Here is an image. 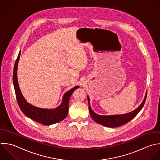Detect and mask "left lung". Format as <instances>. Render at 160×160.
<instances>
[{"label":"left lung","mask_w":160,"mask_h":160,"mask_svg":"<svg viewBox=\"0 0 160 160\" xmlns=\"http://www.w3.org/2000/svg\"><path fill=\"white\" fill-rule=\"evenodd\" d=\"M147 96V92L145 96V98L141 105L135 110L126 114L123 115H100L95 113L92 109L91 108L90 104V98L88 96V109L90 112V114L92 118L98 123L104 125L107 127L110 128H115L120 127L125 123L131 121L136 115L139 113V112L142 109L143 107Z\"/></svg>","instance_id":"left-lung-1"}]
</instances>
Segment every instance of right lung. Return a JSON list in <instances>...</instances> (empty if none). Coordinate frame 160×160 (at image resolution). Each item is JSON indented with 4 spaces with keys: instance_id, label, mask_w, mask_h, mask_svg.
I'll list each match as a JSON object with an SVG mask.
<instances>
[{
    "instance_id": "obj_1",
    "label": "right lung",
    "mask_w": 160,
    "mask_h": 160,
    "mask_svg": "<svg viewBox=\"0 0 160 160\" xmlns=\"http://www.w3.org/2000/svg\"><path fill=\"white\" fill-rule=\"evenodd\" d=\"M20 55V51L15 60L13 72V83L15 88V95L18 105L25 115L34 121L42 123L44 125H50L62 121L65 119L68 112V102L73 92L78 88L76 86L71 90L67 92L63 97L62 103L60 106L55 109H44L36 107L28 103L23 97L20 90L17 80V67Z\"/></svg>"
}]
</instances>
